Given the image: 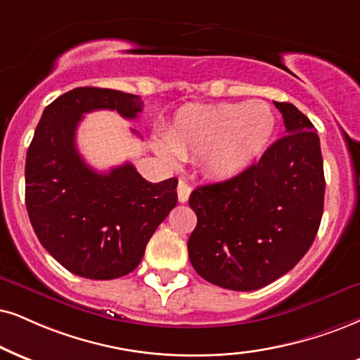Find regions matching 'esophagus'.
I'll return each instance as SVG.
<instances>
[{"instance_id":"34e87169","label":"esophagus","mask_w":360,"mask_h":360,"mask_svg":"<svg viewBox=\"0 0 360 360\" xmlns=\"http://www.w3.org/2000/svg\"><path fill=\"white\" fill-rule=\"evenodd\" d=\"M190 192H192V187H190V185L185 180H180L179 187H176V193H179V202H181V203L187 202L188 197H190Z\"/></svg>"}]
</instances>
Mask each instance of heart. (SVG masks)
<instances>
[{
  "label": "heart",
  "mask_w": 360,
  "mask_h": 360,
  "mask_svg": "<svg viewBox=\"0 0 360 360\" xmlns=\"http://www.w3.org/2000/svg\"><path fill=\"white\" fill-rule=\"evenodd\" d=\"M275 131V115L265 101L190 105L181 108L165 133L168 160L203 158L210 175L232 179L264 155Z\"/></svg>",
  "instance_id": "obj_1"
}]
</instances>
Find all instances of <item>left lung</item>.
I'll use <instances>...</instances> for the list:
<instances>
[{"mask_svg": "<svg viewBox=\"0 0 360 360\" xmlns=\"http://www.w3.org/2000/svg\"><path fill=\"white\" fill-rule=\"evenodd\" d=\"M285 133L240 175L195 188L188 257L200 277L229 290L269 285L299 264L323 212V162L314 125L278 103Z\"/></svg>", "mask_w": 360, "mask_h": 360, "instance_id": "1", "label": "left lung"}]
</instances>
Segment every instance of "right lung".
<instances>
[{
  "instance_id": "right-lung-1",
  "label": "right lung",
  "mask_w": 360,
  "mask_h": 360,
  "mask_svg": "<svg viewBox=\"0 0 360 360\" xmlns=\"http://www.w3.org/2000/svg\"><path fill=\"white\" fill-rule=\"evenodd\" d=\"M135 120L140 96L82 86L44 108L26 153V210L38 240L66 270L110 281L139 267L155 230L176 205V179L146 181L131 163L100 173L78 153L83 113Z\"/></svg>"
}]
</instances>
